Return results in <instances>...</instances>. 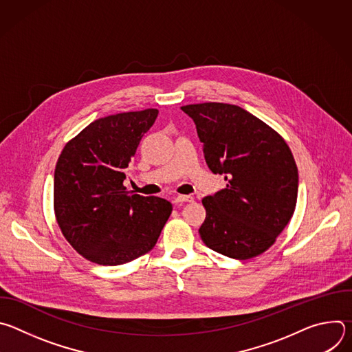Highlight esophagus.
Returning <instances> with one entry per match:
<instances>
[{"instance_id":"obj_1","label":"esophagus","mask_w":352,"mask_h":352,"mask_svg":"<svg viewBox=\"0 0 352 352\" xmlns=\"http://www.w3.org/2000/svg\"><path fill=\"white\" fill-rule=\"evenodd\" d=\"M192 200H193V197L189 196V195H178V196H174V197H173V202H174L175 205L192 202Z\"/></svg>"}]
</instances>
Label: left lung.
I'll return each instance as SVG.
<instances>
[{"mask_svg":"<svg viewBox=\"0 0 352 352\" xmlns=\"http://www.w3.org/2000/svg\"><path fill=\"white\" fill-rule=\"evenodd\" d=\"M204 144L209 168L227 185L204 197L206 219L199 228L205 245L232 259L267 250L291 220L298 168L285 140L246 110L226 103L181 107Z\"/></svg>","mask_w":352,"mask_h":352,"instance_id":"left-lung-1","label":"left lung"}]
</instances>
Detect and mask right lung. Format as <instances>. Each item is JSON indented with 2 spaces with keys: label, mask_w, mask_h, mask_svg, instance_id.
<instances>
[{
  "label": "right lung",
  "mask_w": 352,
  "mask_h": 352,
  "mask_svg": "<svg viewBox=\"0 0 352 352\" xmlns=\"http://www.w3.org/2000/svg\"><path fill=\"white\" fill-rule=\"evenodd\" d=\"M159 110L98 118L71 139L54 173V213L65 239L85 259L117 266L152 250L173 205L131 193L125 170Z\"/></svg>",
  "instance_id": "add662e5"
}]
</instances>
